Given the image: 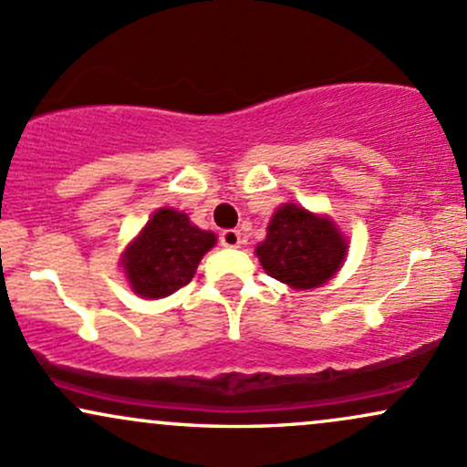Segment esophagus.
<instances>
[{"label": "esophagus", "instance_id": "1", "mask_svg": "<svg viewBox=\"0 0 467 467\" xmlns=\"http://www.w3.org/2000/svg\"><path fill=\"white\" fill-rule=\"evenodd\" d=\"M219 241H222L223 248H239V245H241V233H239V230H223Z\"/></svg>", "mask_w": 467, "mask_h": 467}]
</instances>
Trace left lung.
I'll return each mask as SVG.
<instances>
[{
	"mask_svg": "<svg viewBox=\"0 0 467 467\" xmlns=\"http://www.w3.org/2000/svg\"><path fill=\"white\" fill-rule=\"evenodd\" d=\"M347 239L329 217L296 203H283L270 219L267 237L256 245L264 270L294 289L320 287L340 270Z\"/></svg>",
	"mask_w": 467,
	"mask_h": 467,
	"instance_id": "obj_1",
	"label": "left lung"
}]
</instances>
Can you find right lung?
<instances>
[{"instance_id":"right-lung-1","label":"right lung","mask_w":467,"mask_h":467,"mask_svg":"<svg viewBox=\"0 0 467 467\" xmlns=\"http://www.w3.org/2000/svg\"><path fill=\"white\" fill-rule=\"evenodd\" d=\"M215 244V234L192 226L189 215L160 208L122 252L120 265L138 296L164 298L191 281Z\"/></svg>"}]
</instances>
